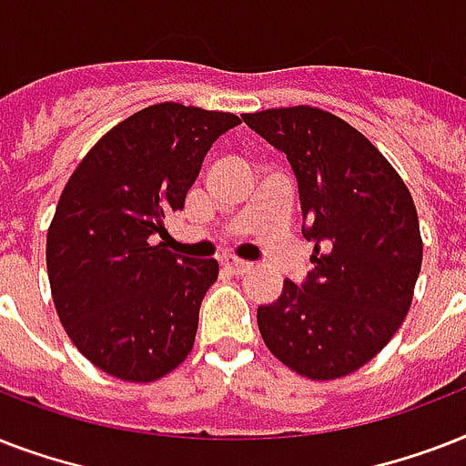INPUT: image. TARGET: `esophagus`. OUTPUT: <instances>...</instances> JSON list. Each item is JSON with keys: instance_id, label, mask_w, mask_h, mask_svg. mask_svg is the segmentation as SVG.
I'll return each mask as SVG.
<instances>
[{"instance_id": "1", "label": "esophagus", "mask_w": 466, "mask_h": 466, "mask_svg": "<svg viewBox=\"0 0 466 466\" xmlns=\"http://www.w3.org/2000/svg\"><path fill=\"white\" fill-rule=\"evenodd\" d=\"M222 268L229 270L232 276H244V273L251 270V263L239 261V258H234V256H225V258H222Z\"/></svg>"}]
</instances>
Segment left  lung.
<instances>
[{
	"label": "left lung",
	"mask_w": 466,
	"mask_h": 466,
	"mask_svg": "<svg viewBox=\"0 0 466 466\" xmlns=\"http://www.w3.org/2000/svg\"><path fill=\"white\" fill-rule=\"evenodd\" d=\"M288 155L314 268L258 307V331L278 360L309 380L370 362L404 324L423 261L413 198L382 152L346 120L311 106L241 116Z\"/></svg>",
	"instance_id": "left-lung-1"
}]
</instances>
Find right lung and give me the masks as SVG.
<instances>
[{"mask_svg":"<svg viewBox=\"0 0 466 466\" xmlns=\"http://www.w3.org/2000/svg\"><path fill=\"white\" fill-rule=\"evenodd\" d=\"M239 116L155 104L111 127L79 161L47 229V278L79 353L126 382H155L186 360L215 258L157 244L183 210L208 149Z\"/></svg>","mask_w":466,"mask_h":466,"instance_id":"add662e5","label":"right lung"}]
</instances>
